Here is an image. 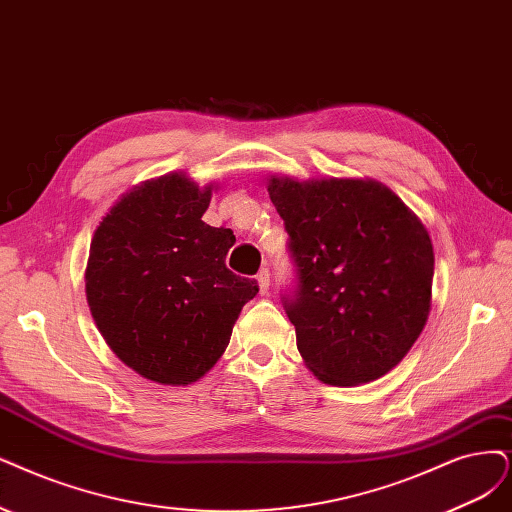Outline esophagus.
<instances>
[{
	"mask_svg": "<svg viewBox=\"0 0 512 512\" xmlns=\"http://www.w3.org/2000/svg\"><path fill=\"white\" fill-rule=\"evenodd\" d=\"M257 285H259V293H261V295L268 293V289H270V270H268V268L259 270V274H257Z\"/></svg>",
	"mask_w": 512,
	"mask_h": 512,
	"instance_id": "esophagus-1",
	"label": "esophagus"
}]
</instances>
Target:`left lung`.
I'll list each match as a JSON object with an SVG mask.
<instances>
[{"mask_svg":"<svg viewBox=\"0 0 512 512\" xmlns=\"http://www.w3.org/2000/svg\"><path fill=\"white\" fill-rule=\"evenodd\" d=\"M268 192L299 272L285 310L306 367L331 386L386 375L430 314L434 251L424 223L375 179L272 175Z\"/></svg>","mask_w":512,"mask_h":512,"instance_id":"8db88e82","label":"left lung"}]
</instances>
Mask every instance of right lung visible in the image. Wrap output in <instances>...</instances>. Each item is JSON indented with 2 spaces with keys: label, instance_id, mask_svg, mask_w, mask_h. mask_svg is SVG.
<instances>
[{
  "label": "right lung",
  "instance_id": "right-lung-1",
  "mask_svg": "<svg viewBox=\"0 0 512 512\" xmlns=\"http://www.w3.org/2000/svg\"><path fill=\"white\" fill-rule=\"evenodd\" d=\"M213 189L185 173L143 181L109 208L90 242L94 323L126 367L156 384L187 386L211 371L259 291L225 268L234 232L202 221Z\"/></svg>",
  "mask_w": 512,
  "mask_h": 512
}]
</instances>
